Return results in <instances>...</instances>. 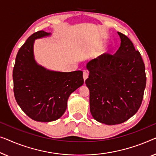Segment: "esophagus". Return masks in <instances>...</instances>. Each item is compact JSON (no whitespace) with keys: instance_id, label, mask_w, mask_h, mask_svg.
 <instances>
[{"instance_id":"1","label":"esophagus","mask_w":156,"mask_h":156,"mask_svg":"<svg viewBox=\"0 0 156 156\" xmlns=\"http://www.w3.org/2000/svg\"><path fill=\"white\" fill-rule=\"evenodd\" d=\"M88 76H89V73H87V71L83 72V79H84V80H85L87 78H88Z\"/></svg>"}]
</instances>
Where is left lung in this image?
<instances>
[{
    "instance_id": "1",
    "label": "left lung",
    "mask_w": 156,
    "mask_h": 156,
    "mask_svg": "<svg viewBox=\"0 0 156 156\" xmlns=\"http://www.w3.org/2000/svg\"><path fill=\"white\" fill-rule=\"evenodd\" d=\"M117 33L121 39L117 51L102 54L86 65L91 115L107 125L122 124L137 112L146 84L141 54L126 35Z\"/></svg>"
}]
</instances>
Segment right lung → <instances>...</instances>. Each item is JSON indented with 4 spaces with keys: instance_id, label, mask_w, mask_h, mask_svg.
<instances>
[{
    "instance_id": "1",
    "label": "right lung",
    "mask_w": 156,
    "mask_h": 156,
    "mask_svg": "<svg viewBox=\"0 0 156 156\" xmlns=\"http://www.w3.org/2000/svg\"><path fill=\"white\" fill-rule=\"evenodd\" d=\"M50 35L43 30L32 34L17 52L12 72L17 104L28 117L41 122L59 119L66 110L70 95L84 83L81 71H50L37 63L35 39Z\"/></svg>"
}]
</instances>
